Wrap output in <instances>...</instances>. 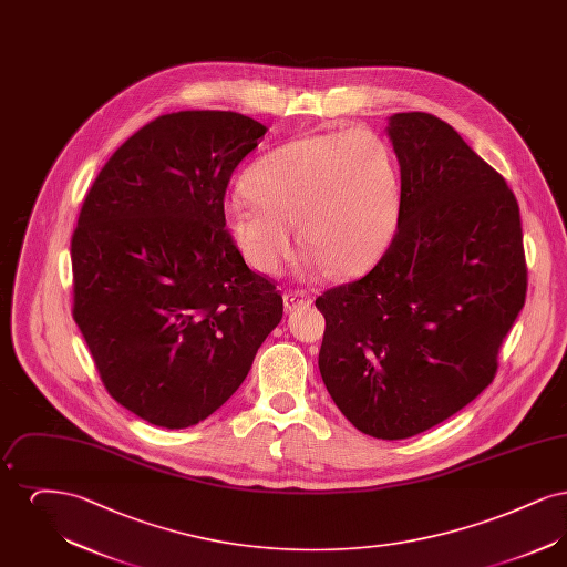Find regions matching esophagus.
<instances>
[{
    "mask_svg": "<svg viewBox=\"0 0 567 567\" xmlns=\"http://www.w3.org/2000/svg\"><path fill=\"white\" fill-rule=\"evenodd\" d=\"M285 299V310L287 312H293L297 308H301V306H310L312 303V297L308 296V293H299V291H289V293H285L282 296Z\"/></svg>",
    "mask_w": 567,
    "mask_h": 567,
    "instance_id": "obj_1",
    "label": "esophagus"
}]
</instances>
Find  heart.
<instances>
[{
    "label": "heart",
    "mask_w": 567,
    "mask_h": 567,
    "mask_svg": "<svg viewBox=\"0 0 567 567\" xmlns=\"http://www.w3.org/2000/svg\"><path fill=\"white\" fill-rule=\"evenodd\" d=\"M250 199L225 208V227L244 259L276 274L293 255L296 229L310 270L349 278L384 255L400 218V174L386 144L370 132L297 137L255 163L244 178Z\"/></svg>",
    "instance_id": "obj_1"
}]
</instances>
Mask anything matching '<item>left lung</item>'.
<instances>
[{"mask_svg":"<svg viewBox=\"0 0 567 567\" xmlns=\"http://www.w3.org/2000/svg\"><path fill=\"white\" fill-rule=\"evenodd\" d=\"M402 195L393 243L361 280L317 297L319 370L359 432L404 440L476 400L527 293L506 181L427 112L389 116Z\"/></svg>","mask_w":567,"mask_h":567,"instance_id":"obj_1","label":"left lung"}]
</instances>
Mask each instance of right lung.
Returning <instances> with one entry per match:
<instances>
[{
  "label": "right lung",
  "mask_w": 567,
  "mask_h": 567,
  "mask_svg": "<svg viewBox=\"0 0 567 567\" xmlns=\"http://www.w3.org/2000/svg\"><path fill=\"white\" fill-rule=\"evenodd\" d=\"M268 127L183 110L135 132L97 174L72 236L74 321L110 395L165 430L208 419L282 319L244 264L223 199Z\"/></svg>",
  "instance_id": "add662e5"
}]
</instances>
